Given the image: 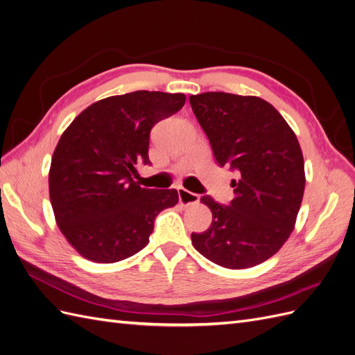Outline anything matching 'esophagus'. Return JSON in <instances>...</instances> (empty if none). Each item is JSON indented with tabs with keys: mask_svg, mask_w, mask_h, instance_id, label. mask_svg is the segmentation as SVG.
<instances>
[{
	"mask_svg": "<svg viewBox=\"0 0 355 355\" xmlns=\"http://www.w3.org/2000/svg\"><path fill=\"white\" fill-rule=\"evenodd\" d=\"M178 194H179V201L182 204H185V206H189V204H196L200 201V196L196 194V192H191L185 188L179 187L178 188Z\"/></svg>",
	"mask_w": 355,
	"mask_h": 355,
	"instance_id": "esophagus-1",
	"label": "esophagus"
}]
</instances>
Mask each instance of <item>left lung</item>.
Segmentation results:
<instances>
[{
  "instance_id": "1",
  "label": "left lung",
  "mask_w": 355,
  "mask_h": 355,
  "mask_svg": "<svg viewBox=\"0 0 355 355\" xmlns=\"http://www.w3.org/2000/svg\"><path fill=\"white\" fill-rule=\"evenodd\" d=\"M216 163L237 171L228 206L202 196L213 220L192 232L204 257L231 270L262 263L293 231L305 189L296 135L271 103L256 96L207 92L189 98Z\"/></svg>"
}]
</instances>
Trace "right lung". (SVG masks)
<instances>
[{
    "label": "right lung",
    "mask_w": 355,
    "mask_h": 355,
    "mask_svg": "<svg viewBox=\"0 0 355 355\" xmlns=\"http://www.w3.org/2000/svg\"><path fill=\"white\" fill-rule=\"evenodd\" d=\"M185 94L137 90L84 110L60 136L49 175L62 234L87 259L114 263L141 252L157 214L176 189H148L133 178L148 155L153 127L185 105Z\"/></svg>",
    "instance_id": "right-lung-1"
}]
</instances>
